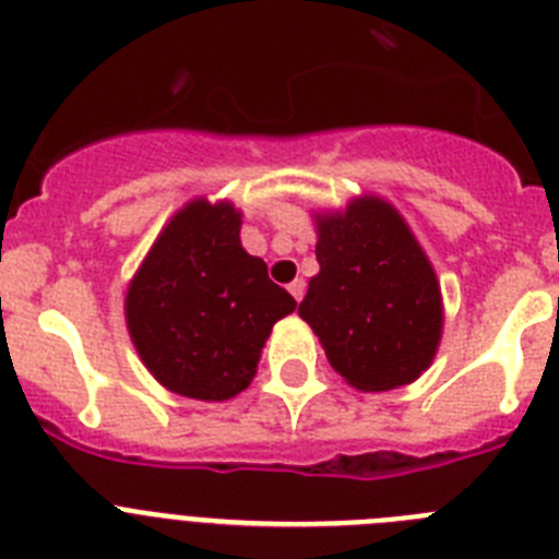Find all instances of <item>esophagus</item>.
Returning a JSON list of instances; mask_svg holds the SVG:
<instances>
[{"label":"esophagus","instance_id":"obj_1","mask_svg":"<svg viewBox=\"0 0 559 559\" xmlns=\"http://www.w3.org/2000/svg\"><path fill=\"white\" fill-rule=\"evenodd\" d=\"M290 296H294L296 302H302V296H305V280H294V283L288 285Z\"/></svg>","mask_w":559,"mask_h":559}]
</instances>
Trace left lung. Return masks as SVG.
I'll list each match as a JSON object with an SVG mask.
<instances>
[{"label":"left lung","mask_w":559,"mask_h":559,"mask_svg":"<svg viewBox=\"0 0 559 559\" xmlns=\"http://www.w3.org/2000/svg\"><path fill=\"white\" fill-rule=\"evenodd\" d=\"M319 274L299 316L330 367L364 392L406 386L426 372L442 333L437 274L397 212L358 199L319 221Z\"/></svg>","instance_id":"1"}]
</instances>
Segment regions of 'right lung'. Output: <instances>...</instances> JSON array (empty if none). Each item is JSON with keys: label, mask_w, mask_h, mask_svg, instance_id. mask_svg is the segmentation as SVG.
Wrapping results in <instances>:
<instances>
[{"label": "right lung", "mask_w": 559, "mask_h": 559, "mask_svg": "<svg viewBox=\"0 0 559 559\" xmlns=\"http://www.w3.org/2000/svg\"><path fill=\"white\" fill-rule=\"evenodd\" d=\"M296 299L240 246V212L192 201L167 224L133 276L126 319L153 378L195 400L243 392L274 322Z\"/></svg>", "instance_id": "1"}]
</instances>
